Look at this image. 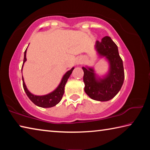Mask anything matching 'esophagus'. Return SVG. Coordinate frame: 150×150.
<instances>
[{
    "mask_svg": "<svg viewBox=\"0 0 150 150\" xmlns=\"http://www.w3.org/2000/svg\"><path fill=\"white\" fill-rule=\"evenodd\" d=\"M83 62L82 58L79 57V58H78V59H77V61H76V63H77V65H79L80 63H81V62Z\"/></svg>",
    "mask_w": 150,
    "mask_h": 150,
    "instance_id": "esophagus-1",
    "label": "esophagus"
}]
</instances>
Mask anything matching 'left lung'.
Returning a JSON list of instances; mask_svg holds the SVG:
<instances>
[{"label":"left lung","mask_w":150,"mask_h":150,"mask_svg":"<svg viewBox=\"0 0 150 150\" xmlns=\"http://www.w3.org/2000/svg\"><path fill=\"white\" fill-rule=\"evenodd\" d=\"M95 48L98 56L108 62V71L105 75L99 76L93 67H83L85 92L92 99L104 102L115 97L123 85V62L118 46L109 36L104 37L101 42L96 41Z\"/></svg>","instance_id":"obj_1"}]
</instances>
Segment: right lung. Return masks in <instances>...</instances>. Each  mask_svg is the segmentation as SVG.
<instances>
[{"label": "right lung", "instance_id": "1", "mask_svg": "<svg viewBox=\"0 0 150 150\" xmlns=\"http://www.w3.org/2000/svg\"><path fill=\"white\" fill-rule=\"evenodd\" d=\"M26 51L27 48L24 52V57L23 65H22V71L24 63L26 62ZM74 68L75 67H72L71 69L67 71L65 73L64 75L63 76L62 80H61V82L59 85L57 86V87L55 88L54 91H53L52 92H51L45 95H35L32 93H30L29 90L28 89V88L26 87V85L25 84L24 80V77L23 76H22L23 87L25 93H26V95L28 96V97L30 98V100H31L33 103L35 104V105L42 108H51L57 105V104L60 102L61 100H62L63 94H64V88L65 84L66 83H67V79L70 77L71 74L73 70L74 69Z\"/></svg>", "mask_w": 150, "mask_h": 150}]
</instances>
